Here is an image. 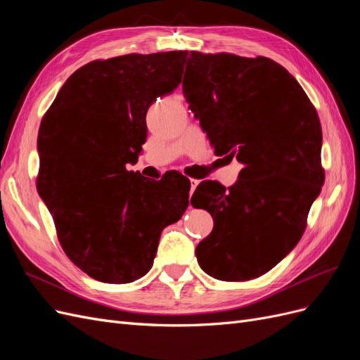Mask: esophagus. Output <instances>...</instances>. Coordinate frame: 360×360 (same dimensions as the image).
Returning a JSON list of instances; mask_svg holds the SVG:
<instances>
[{
    "mask_svg": "<svg viewBox=\"0 0 360 360\" xmlns=\"http://www.w3.org/2000/svg\"><path fill=\"white\" fill-rule=\"evenodd\" d=\"M198 184H200V180H197V179H191V192H193L195 189H197Z\"/></svg>",
    "mask_w": 360,
    "mask_h": 360,
    "instance_id": "34e87169",
    "label": "esophagus"
}]
</instances>
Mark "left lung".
Masks as SVG:
<instances>
[{
	"mask_svg": "<svg viewBox=\"0 0 360 360\" xmlns=\"http://www.w3.org/2000/svg\"><path fill=\"white\" fill-rule=\"evenodd\" d=\"M181 85L216 153L243 165L233 186L205 180L192 195L214 222L197 259L219 281L255 279L299 243L321 191L317 110L294 76L266 57L191 51Z\"/></svg>",
	"mask_w": 360,
	"mask_h": 360,
	"instance_id": "8db88e82",
	"label": "left lung"
}]
</instances>
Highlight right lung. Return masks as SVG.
Masks as SVG:
<instances>
[{"mask_svg": "<svg viewBox=\"0 0 360 360\" xmlns=\"http://www.w3.org/2000/svg\"><path fill=\"white\" fill-rule=\"evenodd\" d=\"M188 51L94 60L64 82L41 118L39 195L75 266L127 284L153 266L160 233L189 205L191 183L129 171L147 138L146 114L181 82Z\"/></svg>", "mask_w": 360, "mask_h": 360, "instance_id": "right-lung-1", "label": "right lung"}]
</instances>
